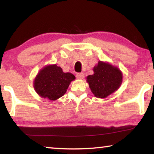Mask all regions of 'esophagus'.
<instances>
[{
	"instance_id": "34e87169",
	"label": "esophagus",
	"mask_w": 154,
	"mask_h": 154,
	"mask_svg": "<svg viewBox=\"0 0 154 154\" xmlns=\"http://www.w3.org/2000/svg\"><path fill=\"white\" fill-rule=\"evenodd\" d=\"M76 77L77 79H83V77H84V74L83 73V72H79V73H77L76 75Z\"/></svg>"
}]
</instances>
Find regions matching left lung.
Listing matches in <instances>:
<instances>
[{"label":"left lung","mask_w":154,"mask_h":154,"mask_svg":"<svg viewBox=\"0 0 154 154\" xmlns=\"http://www.w3.org/2000/svg\"><path fill=\"white\" fill-rule=\"evenodd\" d=\"M93 70L94 73L87 77V82L96 97L106 98L120 86L122 74L118 68L100 61Z\"/></svg>","instance_id":"1"}]
</instances>
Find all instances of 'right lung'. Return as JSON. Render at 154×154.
<instances>
[{
  "mask_svg": "<svg viewBox=\"0 0 154 154\" xmlns=\"http://www.w3.org/2000/svg\"><path fill=\"white\" fill-rule=\"evenodd\" d=\"M75 77L70 72H64L56 64L45 66L38 72L34 82L36 92L43 98L55 100L66 92Z\"/></svg>",
  "mask_w": 154,
  "mask_h": 154,
  "instance_id": "obj_1",
  "label": "right lung"
}]
</instances>
